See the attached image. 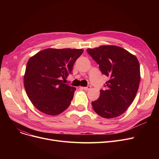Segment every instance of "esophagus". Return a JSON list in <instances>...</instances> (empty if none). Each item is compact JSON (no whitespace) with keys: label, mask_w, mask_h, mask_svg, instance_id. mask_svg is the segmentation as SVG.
<instances>
[{"label":"esophagus","mask_w":159,"mask_h":159,"mask_svg":"<svg viewBox=\"0 0 159 159\" xmlns=\"http://www.w3.org/2000/svg\"><path fill=\"white\" fill-rule=\"evenodd\" d=\"M82 89H84V90H89L91 89V86H88L87 87H83Z\"/></svg>","instance_id":"obj_1"}]
</instances>
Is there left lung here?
<instances>
[{"instance_id": "1", "label": "left lung", "mask_w": 159, "mask_h": 159, "mask_svg": "<svg viewBox=\"0 0 159 159\" xmlns=\"http://www.w3.org/2000/svg\"><path fill=\"white\" fill-rule=\"evenodd\" d=\"M99 65L102 74L109 78L99 98L91 102L94 111L102 117L111 119L124 113L134 101L140 81L137 58L116 46H101L87 49Z\"/></svg>"}]
</instances>
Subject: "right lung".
Listing matches in <instances>:
<instances>
[{"mask_svg": "<svg viewBox=\"0 0 159 159\" xmlns=\"http://www.w3.org/2000/svg\"><path fill=\"white\" fill-rule=\"evenodd\" d=\"M84 50L48 48L31 57L26 66L24 85L32 104L40 111L57 115L68 108L76 88L64 84L73 66Z\"/></svg>", "mask_w": 159, "mask_h": 159, "instance_id": "right-lung-1", "label": "right lung"}]
</instances>
